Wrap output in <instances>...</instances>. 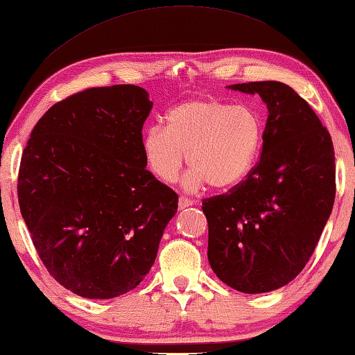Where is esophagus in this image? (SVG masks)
<instances>
[{"instance_id": "1", "label": "esophagus", "mask_w": 355, "mask_h": 355, "mask_svg": "<svg viewBox=\"0 0 355 355\" xmlns=\"http://www.w3.org/2000/svg\"><path fill=\"white\" fill-rule=\"evenodd\" d=\"M196 202H192V200L191 198H188V197H180L178 198V208L180 209H184V208H189V206H192V205H194Z\"/></svg>"}]
</instances>
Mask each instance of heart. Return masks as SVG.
<instances>
[{"mask_svg":"<svg viewBox=\"0 0 355 355\" xmlns=\"http://www.w3.org/2000/svg\"><path fill=\"white\" fill-rule=\"evenodd\" d=\"M263 122L248 104L218 99H192L171 108L164 127L147 128L141 141L146 163L161 182L178 177L186 153L191 171L184 188L197 191L205 183L228 189L253 169L261 153Z\"/></svg>","mask_w":355,"mask_h":355,"instance_id":"b5f03b06","label":"heart"}]
</instances>
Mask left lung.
Listing matches in <instances>:
<instances>
[{
  "label": "left lung",
  "instance_id": "8db88e82",
  "mask_svg": "<svg viewBox=\"0 0 355 355\" xmlns=\"http://www.w3.org/2000/svg\"><path fill=\"white\" fill-rule=\"evenodd\" d=\"M231 89L267 104L262 152L228 194L203 200L208 261L225 284L266 293L301 273L317 247L335 198L331 135L293 88L248 82Z\"/></svg>",
  "mask_w": 355,
  "mask_h": 355
}]
</instances>
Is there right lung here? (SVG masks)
<instances>
[{"label": "right lung", "mask_w": 355, "mask_h": 355, "mask_svg": "<svg viewBox=\"0 0 355 355\" xmlns=\"http://www.w3.org/2000/svg\"><path fill=\"white\" fill-rule=\"evenodd\" d=\"M144 88H88L34 127L18 172V202L49 275L89 300L137 287L155 262L178 196L146 169Z\"/></svg>", "instance_id": "1"}]
</instances>
